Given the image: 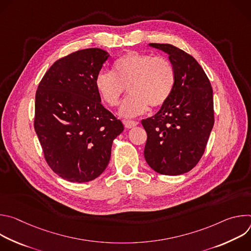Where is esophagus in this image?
<instances>
[{"instance_id":"obj_1","label":"esophagus","mask_w":251,"mask_h":251,"mask_svg":"<svg viewBox=\"0 0 251 251\" xmlns=\"http://www.w3.org/2000/svg\"><path fill=\"white\" fill-rule=\"evenodd\" d=\"M123 123H124L125 127L128 128V129L133 128V127H135V126L138 125V122H136V121H131V120H124Z\"/></svg>"}]
</instances>
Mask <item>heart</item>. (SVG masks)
I'll return each mask as SVG.
<instances>
[{
	"instance_id": "b5f03b06",
	"label": "heart",
	"mask_w": 251,
	"mask_h": 251,
	"mask_svg": "<svg viewBox=\"0 0 251 251\" xmlns=\"http://www.w3.org/2000/svg\"><path fill=\"white\" fill-rule=\"evenodd\" d=\"M176 84V70L165 56L128 51L113 63V71H99L94 85L101 99L109 106L119 104L126 88L129 96L119 114L132 118L145 113L149 106L159 108L171 97Z\"/></svg>"
}]
</instances>
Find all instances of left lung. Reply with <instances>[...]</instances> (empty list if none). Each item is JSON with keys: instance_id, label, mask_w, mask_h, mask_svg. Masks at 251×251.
I'll use <instances>...</instances> for the list:
<instances>
[{"instance_id": "obj_1", "label": "left lung", "mask_w": 251, "mask_h": 251, "mask_svg": "<svg viewBox=\"0 0 251 251\" xmlns=\"http://www.w3.org/2000/svg\"><path fill=\"white\" fill-rule=\"evenodd\" d=\"M149 46L169 55L176 70V84L161 109L142 120L148 135L144 157L159 174L182 175L201 160L213 127L212 88L192 55L169 44Z\"/></svg>"}]
</instances>
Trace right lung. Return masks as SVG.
<instances>
[{
	"instance_id": "add662e5",
	"label": "right lung",
	"mask_w": 251,
	"mask_h": 251,
	"mask_svg": "<svg viewBox=\"0 0 251 251\" xmlns=\"http://www.w3.org/2000/svg\"><path fill=\"white\" fill-rule=\"evenodd\" d=\"M109 54L86 49L56 60L35 93L34 130L51 170L64 180L99 176L124 126L101 104L94 79Z\"/></svg>"
}]
</instances>
